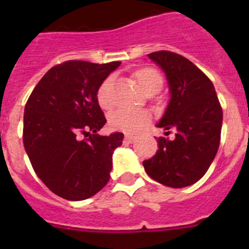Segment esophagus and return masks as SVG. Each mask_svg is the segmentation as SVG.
Returning a JSON list of instances; mask_svg holds the SVG:
<instances>
[{"instance_id": "34e87169", "label": "esophagus", "mask_w": 249, "mask_h": 249, "mask_svg": "<svg viewBox=\"0 0 249 249\" xmlns=\"http://www.w3.org/2000/svg\"><path fill=\"white\" fill-rule=\"evenodd\" d=\"M124 142H127V143H132V142H135V137H133V136L126 135L124 136Z\"/></svg>"}]
</instances>
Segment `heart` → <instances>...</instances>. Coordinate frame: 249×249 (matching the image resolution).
<instances>
[{
	"label": "heart",
	"instance_id": "1",
	"mask_svg": "<svg viewBox=\"0 0 249 249\" xmlns=\"http://www.w3.org/2000/svg\"><path fill=\"white\" fill-rule=\"evenodd\" d=\"M132 77L135 78L140 89L148 96L158 93L163 86V78L160 72L153 67H140L132 72ZM112 89L113 80L107 77L102 81L96 93V98L101 108L111 109L113 107L112 100ZM151 122L148 112L142 109H118L113 112L109 117V124L116 131L124 132L128 135L140 133L148 123Z\"/></svg>",
	"mask_w": 249,
	"mask_h": 249
}]
</instances>
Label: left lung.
Listing matches in <instances>:
<instances>
[{
  "instance_id": "obj_1",
  "label": "left lung",
  "mask_w": 249,
  "mask_h": 249,
  "mask_svg": "<svg viewBox=\"0 0 249 249\" xmlns=\"http://www.w3.org/2000/svg\"><path fill=\"white\" fill-rule=\"evenodd\" d=\"M163 68L171 89V101L157 126L166 136L158 137V149L143 160L147 175L173 187L191 186L199 181L214 160L221 142L223 112L212 81L190 59L171 51L148 54Z\"/></svg>"
}]
</instances>
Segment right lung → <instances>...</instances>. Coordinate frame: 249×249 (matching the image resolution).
Here are the masks:
<instances>
[{"label": "right lung", "instance_id": "add662e5", "mask_svg": "<svg viewBox=\"0 0 249 249\" xmlns=\"http://www.w3.org/2000/svg\"><path fill=\"white\" fill-rule=\"evenodd\" d=\"M120 65L59 63L41 78L25 106L23 146L31 164L54 195L68 201L89 198L109 181L112 153L123 133L97 135L107 120L96 93Z\"/></svg>", "mask_w": 249, "mask_h": 249}]
</instances>
